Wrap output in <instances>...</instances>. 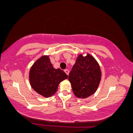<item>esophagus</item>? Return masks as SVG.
<instances>
[{"instance_id": "1", "label": "esophagus", "mask_w": 133, "mask_h": 133, "mask_svg": "<svg viewBox=\"0 0 133 133\" xmlns=\"http://www.w3.org/2000/svg\"><path fill=\"white\" fill-rule=\"evenodd\" d=\"M64 71H65V73H66V74H67V75L68 76V74H69V70H67V69H66V70H65Z\"/></svg>"}]
</instances>
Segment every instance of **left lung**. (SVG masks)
<instances>
[{
  "label": "left lung",
  "mask_w": 133,
  "mask_h": 133,
  "mask_svg": "<svg viewBox=\"0 0 133 133\" xmlns=\"http://www.w3.org/2000/svg\"><path fill=\"white\" fill-rule=\"evenodd\" d=\"M102 72L97 61L87 53L79 54L69 74L68 80L74 95L85 99L97 91L101 80Z\"/></svg>",
  "instance_id": "obj_1"
}]
</instances>
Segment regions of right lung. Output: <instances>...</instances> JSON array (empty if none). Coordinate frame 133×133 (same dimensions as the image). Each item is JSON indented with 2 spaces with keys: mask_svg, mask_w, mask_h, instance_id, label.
Wrapping results in <instances>:
<instances>
[{
  "mask_svg": "<svg viewBox=\"0 0 133 133\" xmlns=\"http://www.w3.org/2000/svg\"><path fill=\"white\" fill-rule=\"evenodd\" d=\"M68 76L60 68L55 69L49 56H42L33 63L29 72L32 89L44 97H50L57 91L59 83Z\"/></svg>",
  "mask_w": 133,
  "mask_h": 133,
  "instance_id": "obj_1",
  "label": "right lung"
}]
</instances>
